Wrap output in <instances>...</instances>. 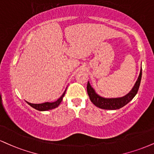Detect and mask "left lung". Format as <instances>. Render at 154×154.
<instances>
[{
	"label": "left lung",
	"instance_id": "8db88e82",
	"mask_svg": "<svg viewBox=\"0 0 154 154\" xmlns=\"http://www.w3.org/2000/svg\"><path fill=\"white\" fill-rule=\"evenodd\" d=\"M141 77L142 69H140L138 78L137 79L136 84L133 86L132 90L126 95L123 96L122 97L105 98L101 97V96L98 95L96 93L95 90L92 88L89 82H88V85H87V91H88V94L89 97H90V100L95 106L100 107L101 109H105V110H117V109H120L122 107L125 106L136 96L138 89H139Z\"/></svg>",
	"mask_w": 154,
	"mask_h": 154
}]
</instances>
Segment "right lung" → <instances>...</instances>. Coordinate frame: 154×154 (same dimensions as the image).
I'll return each instance as SVG.
<instances>
[{
	"mask_svg": "<svg viewBox=\"0 0 154 154\" xmlns=\"http://www.w3.org/2000/svg\"><path fill=\"white\" fill-rule=\"evenodd\" d=\"M66 90L64 92V93L62 94V95L57 100V101L53 102V103H41V104H33V103H30L29 102H26V103L29 104L30 106H31L33 108L36 109L37 110L39 111H46V110H51V109L55 108V107H58L59 105L60 104L61 102L62 101L63 97H64V95H65Z\"/></svg>",
	"mask_w": 154,
	"mask_h": 154,
	"instance_id": "add662e5",
	"label": "right lung"
}]
</instances>
